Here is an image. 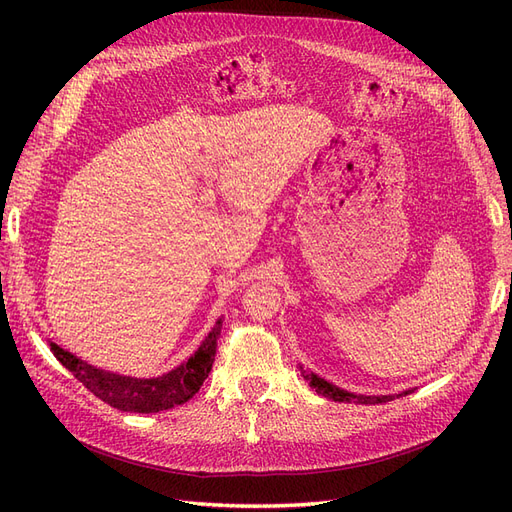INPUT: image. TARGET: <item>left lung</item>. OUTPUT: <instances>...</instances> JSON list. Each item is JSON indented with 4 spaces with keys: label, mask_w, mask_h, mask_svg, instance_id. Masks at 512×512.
Instances as JSON below:
<instances>
[{
    "label": "left lung",
    "mask_w": 512,
    "mask_h": 512,
    "mask_svg": "<svg viewBox=\"0 0 512 512\" xmlns=\"http://www.w3.org/2000/svg\"><path fill=\"white\" fill-rule=\"evenodd\" d=\"M301 376L309 382V386H312V389H316V393H320V395H324V397H329V399H333V401H344V404H386V401L395 399V395H382V397L369 395V397H367V395L346 393V391H342V389H337V386L329 384L327 380H322V378H318V376H314V374H309V371H305L303 367H301ZM404 395H408V391H406V393H399L397 397H404Z\"/></svg>",
    "instance_id": "1"
}]
</instances>
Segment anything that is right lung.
<instances>
[{
  "label": "right lung",
  "instance_id": "right-lung-1",
  "mask_svg": "<svg viewBox=\"0 0 512 512\" xmlns=\"http://www.w3.org/2000/svg\"><path fill=\"white\" fill-rule=\"evenodd\" d=\"M220 331L222 318L215 322L213 331L207 335L205 342L200 344L194 356H190L188 363H183L177 369L168 371V374L151 380L108 374L104 369H96L94 365H87L85 361L76 359L74 354L59 348L57 344H49L55 359L66 369H70L72 376L83 382L85 389H89L98 399H102L104 404L123 412L149 414L181 406L198 393L213 367Z\"/></svg>",
  "mask_w": 512,
  "mask_h": 512
}]
</instances>
